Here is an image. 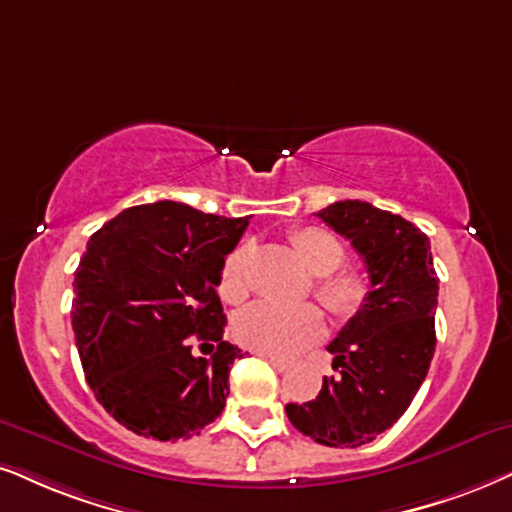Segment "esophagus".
Masks as SVG:
<instances>
[{
	"label": "esophagus",
	"instance_id": "34e87169",
	"mask_svg": "<svg viewBox=\"0 0 512 512\" xmlns=\"http://www.w3.org/2000/svg\"><path fill=\"white\" fill-rule=\"evenodd\" d=\"M257 357H262V359H267L271 366L276 368L278 373H286L288 368H290V361H286V359H278V357H271V354H264V352H257Z\"/></svg>",
	"mask_w": 512,
	"mask_h": 512
}]
</instances>
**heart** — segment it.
Segmentation results:
<instances>
[{
	"instance_id": "1",
	"label": "heart",
	"mask_w": 512,
	"mask_h": 512,
	"mask_svg": "<svg viewBox=\"0 0 512 512\" xmlns=\"http://www.w3.org/2000/svg\"><path fill=\"white\" fill-rule=\"evenodd\" d=\"M293 248L309 274L319 276L314 295L323 307L338 319H349L364 307L368 297V278L359 269L342 267L345 245L331 231L319 226H304L290 236ZM248 262L250 248L241 245L229 252L219 274V295L236 304L248 297ZM236 340L255 352L290 357L309 347L323 335V316L312 304L302 307H278L271 302H257L245 309L234 323Z\"/></svg>"
}]
</instances>
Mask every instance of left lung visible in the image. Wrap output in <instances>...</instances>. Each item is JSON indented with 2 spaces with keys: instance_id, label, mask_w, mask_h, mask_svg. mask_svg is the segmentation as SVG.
Returning <instances> with one entry per match:
<instances>
[{
  "instance_id": "left-lung-1",
  "label": "left lung",
  "mask_w": 512,
  "mask_h": 512,
  "mask_svg": "<svg viewBox=\"0 0 512 512\" xmlns=\"http://www.w3.org/2000/svg\"><path fill=\"white\" fill-rule=\"evenodd\" d=\"M366 264L371 290L328 352L335 378L316 399L288 404L290 423L326 446L357 449L404 416L435 354L439 278L430 241L416 224L364 200L316 212Z\"/></svg>"
}]
</instances>
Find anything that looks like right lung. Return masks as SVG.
Instances as JSON below:
<instances>
[{"instance_id": "add662e5", "label": "right lung", "mask_w": 512, "mask_h": 512, "mask_svg": "<svg viewBox=\"0 0 512 512\" xmlns=\"http://www.w3.org/2000/svg\"><path fill=\"white\" fill-rule=\"evenodd\" d=\"M245 226L158 200L89 238L73 283L75 345L99 404L127 430L177 442L224 411L243 354L224 340L217 286Z\"/></svg>"}]
</instances>
